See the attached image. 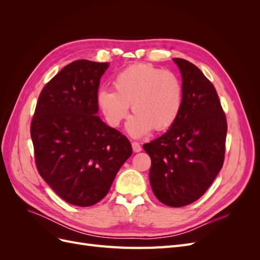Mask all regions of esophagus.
Here are the masks:
<instances>
[{
	"mask_svg": "<svg viewBox=\"0 0 260 260\" xmlns=\"http://www.w3.org/2000/svg\"><path fill=\"white\" fill-rule=\"evenodd\" d=\"M132 149L135 153H139V152H141L142 147H141V145L138 142H132Z\"/></svg>",
	"mask_w": 260,
	"mask_h": 260,
	"instance_id": "1",
	"label": "esophagus"
}]
</instances>
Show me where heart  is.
Here are the masks:
<instances>
[{
  "label": "heart",
  "instance_id": "obj_1",
  "mask_svg": "<svg viewBox=\"0 0 260 260\" xmlns=\"http://www.w3.org/2000/svg\"><path fill=\"white\" fill-rule=\"evenodd\" d=\"M114 89L98 92V105L105 120L118 127L128 115L127 131L142 138L154 129L164 131L176 122L183 103V85L179 76L151 64H136L123 69L113 81Z\"/></svg>",
  "mask_w": 260,
  "mask_h": 260
}]
</instances>
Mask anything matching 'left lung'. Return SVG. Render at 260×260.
<instances>
[{"instance_id": "left-lung-1", "label": "left lung", "mask_w": 260, "mask_h": 260, "mask_svg": "<svg viewBox=\"0 0 260 260\" xmlns=\"http://www.w3.org/2000/svg\"><path fill=\"white\" fill-rule=\"evenodd\" d=\"M174 61L182 77V108L170 129L143 148L152 159L154 195L165 205L182 207L198 201L222 168L228 125L212 83L192 62Z\"/></svg>"}]
</instances>
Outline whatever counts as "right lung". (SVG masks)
<instances>
[{"mask_svg":"<svg viewBox=\"0 0 260 260\" xmlns=\"http://www.w3.org/2000/svg\"><path fill=\"white\" fill-rule=\"evenodd\" d=\"M108 62L75 60L45 84L30 133L37 169L60 199L88 207L104 199L132 154L129 140L98 116Z\"/></svg>","mask_w":260,"mask_h":260,"instance_id":"add662e5","label":"right lung"}]
</instances>
